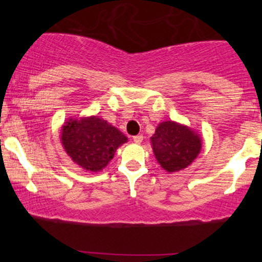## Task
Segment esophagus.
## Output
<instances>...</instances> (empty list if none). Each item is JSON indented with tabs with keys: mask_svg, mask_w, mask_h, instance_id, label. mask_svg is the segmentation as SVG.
<instances>
[{
	"mask_svg": "<svg viewBox=\"0 0 262 262\" xmlns=\"http://www.w3.org/2000/svg\"><path fill=\"white\" fill-rule=\"evenodd\" d=\"M133 141L135 144H140L141 141H143V135L139 134V135H135V137L133 138Z\"/></svg>",
	"mask_w": 262,
	"mask_h": 262,
	"instance_id": "1",
	"label": "esophagus"
}]
</instances>
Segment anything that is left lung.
<instances>
[{
	"label": "left lung",
	"instance_id": "1",
	"mask_svg": "<svg viewBox=\"0 0 262 262\" xmlns=\"http://www.w3.org/2000/svg\"><path fill=\"white\" fill-rule=\"evenodd\" d=\"M150 141L156 161L169 173L189 166L202 149L201 134L175 121L159 123Z\"/></svg>",
	"mask_w": 262,
	"mask_h": 262
}]
</instances>
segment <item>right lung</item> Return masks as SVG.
<instances>
[{
	"label": "right lung",
	"instance_id": "right-lung-1",
	"mask_svg": "<svg viewBox=\"0 0 262 262\" xmlns=\"http://www.w3.org/2000/svg\"><path fill=\"white\" fill-rule=\"evenodd\" d=\"M62 148L75 164L90 172H98L110 164L117 149L128 138L97 116L69 118L60 132Z\"/></svg>",
	"mask_w": 262,
	"mask_h": 262
}]
</instances>
